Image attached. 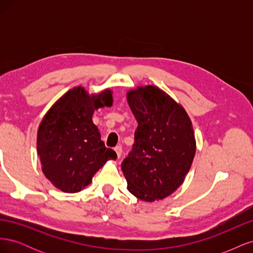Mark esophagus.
I'll return each instance as SVG.
<instances>
[{"instance_id": "1", "label": "esophagus", "mask_w": 253, "mask_h": 253, "mask_svg": "<svg viewBox=\"0 0 253 253\" xmlns=\"http://www.w3.org/2000/svg\"><path fill=\"white\" fill-rule=\"evenodd\" d=\"M114 150H115V152H116L117 157L119 158V157L121 156V153H122V148L120 147V145H118V147H116V148H115Z\"/></svg>"}]
</instances>
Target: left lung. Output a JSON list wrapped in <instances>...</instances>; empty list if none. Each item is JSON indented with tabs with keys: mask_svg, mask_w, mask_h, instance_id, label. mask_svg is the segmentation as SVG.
Listing matches in <instances>:
<instances>
[{
	"mask_svg": "<svg viewBox=\"0 0 253 253\" xmlns=\"http://www.w3.org/2000/svg\"><path fill=\"white\" fill-rule=\"evenodd\" d=\"M138 122L132 151L121 164L127 190L144 202L164 200L179 188L196 151L187 112L163 89L138 86L126 94Z\"/></svg>",
	"mask_w": 253,
	"mask_h": 253,
	"instance_id": "obj_1",
	"label": "left lung"
}]
</instances>
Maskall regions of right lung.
<instances>
[{
    "mask_svg": "<svg viewBox=\"0 0 253 253\" xmlns=\"http://www.w3.org/2000/svg\"><path fill=\"white\" fill-rule=\"evenodd\" d=\"M110 88L89 95L82 86L65 93L45 114L38 128L37 151L42 171L53 186L76 193L88 186L93 176L117 155L105 148L94 125L95 110L113 104Z\"/></svg>",
    "mask_w": 253,
    "mask_h": 253,
    "instance_id": "right-lung-1",
    "label": "right lung"
}]
</instances>
